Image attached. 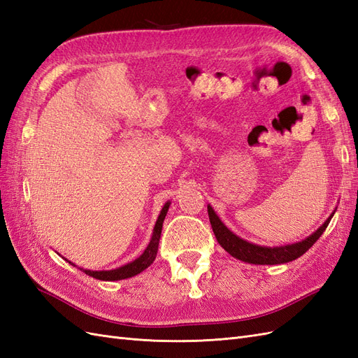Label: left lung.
I'll return each instance as SVG.
<instances>
[{
    "mask_svg": "<svg viewBox=\"0 0 358 358\" xmlns=\"http://www.w3.org/2000/svg\"><path fill=\"white\" fill-rule=\"evenodd\" d=\"M208 213H209L212 230L215 233V237L216 241H218V243L231 257L251 264H284L299 258L320 239V236L326 231L327 225L334 215L333 212L329 216V220L324 222L315 233H312L309 237H306L305 241L285 245V246L272 248V246H259V245L249 243L241 239L239 236H236L231 230L227 229L225 224L218 218V215H216L215 210L212 209V206H208Z\"/></svg>",
    "mask_w": 358,
    "mask_h": 358,
    "instance_id": "obj_1",
    "label": "left lung"
}]
</instances>
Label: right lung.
Instances as JSON below:
<instances>
[{
  "mask_svg": "<svg viewBox=\"0 0 358 358\" xmlns=\"http://www.w3.org/2000/svg\"><path fill=\"white\" fill-rule=\"evenodd\" d=\"M169 208H170V201H167L164 204V208H162L159 212V216L155 222L154 233H152V237H150V242H149L148 248L145 249L142 255L134 259V262L128 263L122 267L113 268V270H100V272H96V270H83V268H80V270H83L86 275H90V276H92L95 279H100V280H121V279H127V278H133V276L138 275L140 272H143L145 268H148L150 264L154 263V259L157 257L161 230H162V222H164ZM69 263L73 264L71 262H69Z\"/></svg>",
  "mask_w": 358,
  "mask_h": 358,
  "instance_id": "obj_1",
  "label": "right lung"
}]
</instances>
